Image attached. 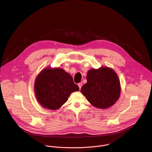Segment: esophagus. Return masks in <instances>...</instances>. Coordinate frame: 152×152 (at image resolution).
<instances>
[{
	"mask_svg": "<svg viewBox=\"0 0 152 152\" xmlns=\"http://www.w3.org/2000/svg\"><path fill=\"white\" fill-rule=\"evenodd\" d=\"M78 86L79 87L80 89H81V87H82V84H81V83H79V84H78Z\"/></svg>",
	"mask_w": 152,
	"mask_h": 152,
	"instance_id": "esophagus-1",
	"label": "esophagus"
}]
</instances>
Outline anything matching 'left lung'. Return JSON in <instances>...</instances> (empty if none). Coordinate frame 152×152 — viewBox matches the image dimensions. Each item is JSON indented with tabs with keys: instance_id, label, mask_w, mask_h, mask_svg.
<instances>
[{
	"instance_id": "left-lung-1",
	"label": "left lung",
	"mask_w": 152,
	"mask_h": 152,
	"mask_svg": "<svg viewBox=\"0 0 152 152\" xmlns=\"http://www.w3.org/2000/svg\"><path fill=\"white\" fill-rule=\"evenodd\" d=\"M87 80L81 92L94 107L108 108L118 100L121 90L120 81L112 68H92L87 72Z\"/></svg>"
}]
</instances>
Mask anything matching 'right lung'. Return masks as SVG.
Returning <instances> with one entry per match:
<instances>
[{
    "instance_id": "right-lung-1",
    "label": "right lung",
    "mask_w": 152,
    "mask_h": 152,
    "mask_svg": "<svg viewBox=\"0 0 152 152\" xmlns=\"http://www.w3.org/2000/svg\"><path fill=\"white\" fill-rule=\"evenodd\" d=\"M79 91L71 75L59 67L45 68L38 74L34 84L36 100L43 108L50 110L61 107L70 94Z\"/></svg>"
}]
</instances>
